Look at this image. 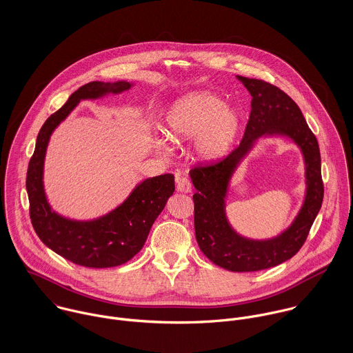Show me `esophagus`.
<instances>
[{
  "label": "esophagus",
  "instance_id": "obj_1",
  "mask_svg": "<svg viewBox=\"0 0 353 353\" xmlns=\"http://www.w3.org/2000/svg\"><path fill=\"white\" fill-rule=\"evenodd\" d=\"M176 190L182 192V193H190L192 192V182L186 176L179 178L178 182H176Z\"/></svg>",
  "mask_w": 353,
  "mask_h": 353
}]
</instances>
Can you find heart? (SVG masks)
I'll use <instances>...</instances> for the list:
<instances>
[{
    "mask_svg": "<svg viewBox=\"0 0 353 353\" xmlns=\"http://www.w3.org/2000/svg\"><path fill=\"white\" fill-rule=\"evenodd\" d=\"M170 137L174 141L197 139L203 159H219L232 147L241 119L235 110L210 92L190 94L172 104L167 114Z\"/></svg>",
    "mask_w": 353,
    "mask_h": 353,
    "instance_id": "heart-1",
    "label": "heart"
}]
</instances>
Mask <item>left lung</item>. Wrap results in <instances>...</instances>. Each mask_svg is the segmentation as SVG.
<instances>
[{
  "mask_svg": "<svg viewBox=\"0 0 353 353\" xmlns=\"http://www.w3.org/2000/svg\"><path fill=\"white\" fill-rule=\"evenodd\" d=\"M238 79L252 97L250 117L243 139L234 151L219 160L199 163L190 170L197 189L193 196L194 230L201 252L213 263L231 272H256L280 265L302 249L323 200L321 153L301 108L284 91L263 80ZM270 134L288 135L301 147L307 193L299 217L288 230L269 241H250L238 236L228 224L223 199L239 161L256 138Z\"/></svg>",
  "mask_w": 353,
  "mask_h": 353,
  "instance_id": "1",
  "label": "left lung"
}]
</instances>
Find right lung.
<instances>
[{
  "label": "right lung",
  "mask_w": 353,
  "mask_h": 353,
  "mask_svg": "<svg viewBox=\"0 0 353 353\" xmlns=\"http://www.w3.org/2000/svg\"><path fill=\"white\" fill-rule=\"evenodd\" d=\"M132 87L126 81H91L74 91L46 119L39 130L27 171L30 217L39 239L68 261L87 268H111L132 259L148 238L152 224L175 190L174 175L164 174L141 182L126 201L91 221H74L51 210L43 190V161L52 130L83 99L119 94Z\"/></svg>",
  "instance_id": "1"
}]
</instances>
